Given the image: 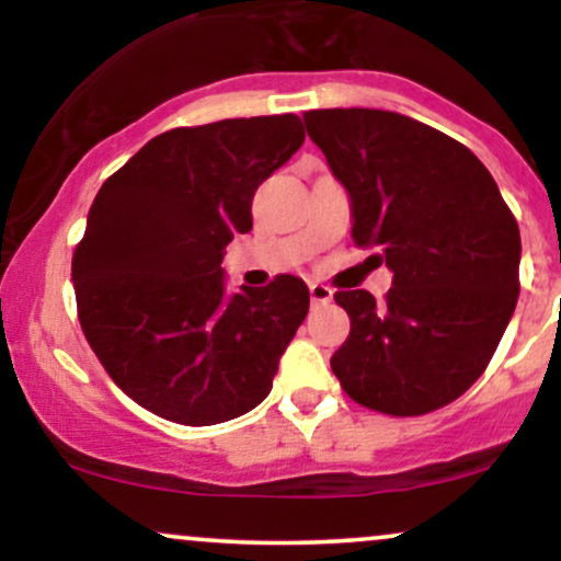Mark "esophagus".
I'll return each instance as SVG.
<instances>
[{"mask_svg": "<svg viewBox=\"0 0 561 561\" xmlns=\"http://www.w3.org/2000/svg\"><path fill=\"white\" fill-rule=\"evenodd\" d=\"M308 293H311L313 306H327V302L332 300V289L327 287V285H319V282L308 285Z\"/></svg>", "mask_w": 561, "mask_h": 561, "instance_id": "1", "label": "esophagus"}]
</instances>
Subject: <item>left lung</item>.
<instances>
[{
    "instance_id": "left-lung-1",
    "label": "left lung",
    "mask_w": 561,
    "mask_h": 561,
    "mask_svg": "<svg viewBox=\"0 0 561 561\" xmlns=\"http://www.w3.org/2000/svg\"><path fill=\"white\" fill-rule=\"evenodd\" d=\"M302 121L351 195L353 242L392 268L382 302L334 293L351 334L332 371L366 409H443L485 371L517 306V218L474 152L433 126L369 107Z\"/></svg>"
}]
</instances>
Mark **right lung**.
<instances>
[{
  "label": "right lung",
  "mask_w": 561,
  "mask_h": 561,
  "mask_svg": "<svg viewBox=\"0 0 561 561\" xmlns=\"http://www.w3.org/2000/svg\"><path fill=\"white\" fill-rule=\"evenodd\" d=\"M306 139L293 113L182 126L96 192L73 253L81 330L141 409L205 427L255 409L308 313L279 274L224 293V248L253 229V195Z\"/></svg>",
  "instance_id": "add662e5"
}]
</instances>
